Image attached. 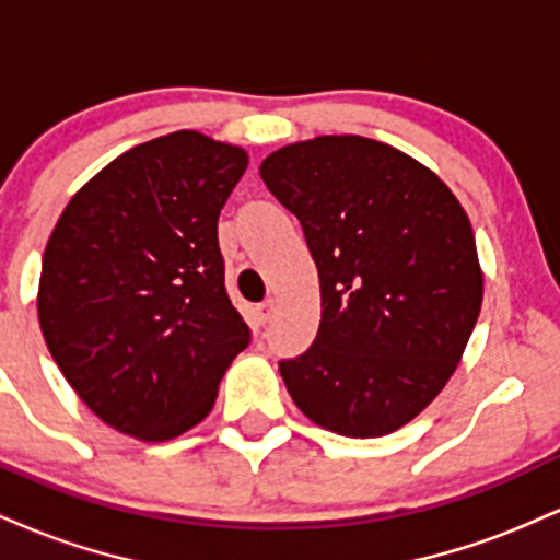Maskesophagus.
<instances>
[{"mask_svg":"<svg viewBox=\"0 0 560 560\" xmlns=\"http://www.w3.org/2000/svg\"><path fill=\"white\" fill-rule=\"evenodd\" d=\"M255 313H258V320L260 324H268V320L273 318V313H276V300H266V302H260L258 307H255Z\"/></svg>","mask_w":560,"mask_h":560,"instance_id":"34e87169","label":"esophagus"}]
</instances>
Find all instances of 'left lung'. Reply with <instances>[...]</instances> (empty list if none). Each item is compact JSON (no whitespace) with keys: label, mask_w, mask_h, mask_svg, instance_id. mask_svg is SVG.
<instances>
[{"label":"left lung","mask_w":560,"mask_h":560,"mask_svg":"<svg viewBox=\"0 0 560 560\" xmlns=\"http://www.w3.org/2000/svg\"><path fill=\"white\" fill-rule=\"evenodd\" d=\"M260 178L302 223L320 284L316 342L279 363L289 395L334 434L395 432L440 395L477 326L466 210L419 160L355 133L281 147Z\"/></svg>","instance_id":"obj_1"}]
</instances>
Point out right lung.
Masks as SVG:
<instances>
[{
	"label": "right lung",
	"mask_w": 560,
	"mask_h": 560,
	"mask_svg": "<svg viewBox=\"0 0 560 560\" xmlns=\"http://www.w3.org/2000/svg\"><path fill=\"white\" fill-rule=\"evenodd\" d=\"M247 152L199 131L131 147L70 197L38 279L44 342L75 395L141 442L189 432L249 345L218 215Z\"/></svg>",
	"instance_id": "1"
}]
</instances>
